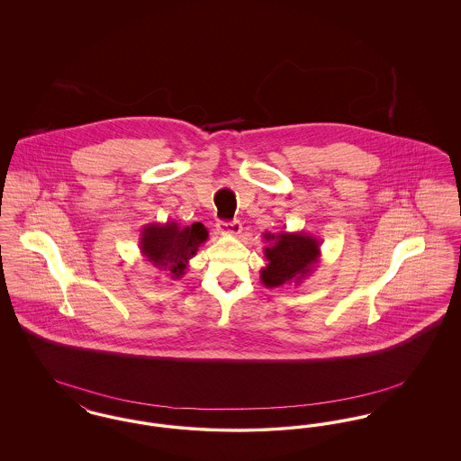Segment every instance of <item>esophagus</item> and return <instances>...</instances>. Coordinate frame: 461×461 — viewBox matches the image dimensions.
Segmentation results:
<instances>
[{
    "label": "esophagus",
    "mask_w": 461,
    "mask_h": 461,
    "mask_svg": "<svg viewBox=\"0 0 461 461\" xmlns=\"http://www.w3.org/2000/svg\"><path fill=\"white\" fill-rule=\"evenodd\" d=\"M218 231L224 233V235H230V237H239L241 233V224L239 221H231V222L220 221L218 222Z\"/></svg>",
    "instance_id": "34e87169"
}]
</instances>
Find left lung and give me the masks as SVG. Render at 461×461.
<instances>
[{
	"mask_svg": "<svg viewBox=\"0 0 461 461\" xmlns=\"http://www.w3.org/2000/svg\"><path fill=\"white\" fill-rule=\"evenodd\" d=\"M264 256L267 264L261 269V282L266 288L301 285L318 267L321 243L304 231L264 233Z\"/></svg>",
	"mask_w": 461,
	"mask_h": 461,
	"instance_id": "left-lung-1",
	"label": "left lung"
}]
</instances>
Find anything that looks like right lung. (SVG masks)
<instances>
[{"label":"right lung","instance_id":"1","mask_svg":"<svg viewBox=\"0 0 461 461\" xmlns=\"http://www.w3.org/2000/svg\"><path fill=\"white\" fill-rule=\"evenodd\" d=\"M207 239L209 231L202 222L192 226H179L176 221L150 222L141 230L140 252L154 267L166 271L173 280H179L198 247Z\"/></svg>","mask_w":461,"mask_h":461}]
</instances>
